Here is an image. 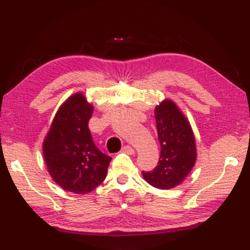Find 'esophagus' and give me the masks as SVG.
Segmentation results:
<instances>
[{
    "instance_id": "34e87169",
    "label": "esophagus",
    "mask_w": 250,
    "mask_h": 250,
    "mask_svg": "<svg viewBox=\"0 0 250 250\" xmlns=\"http://www.w3.org/2000/svg\"><path fill=\"white\" fill-rule=\"evenodd\" d=\"M121 151H122V153H127L129 155H133L135 153V150L130 147V146H125V147L122 148Z\"/></svg>"
}]
</instances>
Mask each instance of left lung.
<instances>
[{
    "label": "left lung",
    "mask_w": 250,
    "mask_h": 250,
    "mask_svg": "<svg viewBox=\"0 0 250 250\" xmlns=\"http://www.w3.org/2000/svg\"><path fill=\"white\" fill-rule=\"evenodd\" d=\"M155 120L161 154L159 165L151 171H142V176L155 188L171 189L181 185L195 166V136L188 119L171 100L156 105Z\"/></svg>",
    "instance_id": "8db88e82"
}]
</instances>
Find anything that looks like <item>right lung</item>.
<instances>
[{
	"label": "right lung",
	"mask_w": 250,
	"mask_h": 250,
	"mask_svg": "<svg viewBox=\"0 0 250 250\" xmlns=\"http://www.w3.org/2000/svg\"><path fill=\"white\" fill-rule=\"evenodd\" d=\"M93 111L82 93L68 97L57 110L42 146L51 179L75 194H87L101 185L111 161L91 137L88 122Z\"/></svg>",
	"instance_id": "1"
}]
</instances>
